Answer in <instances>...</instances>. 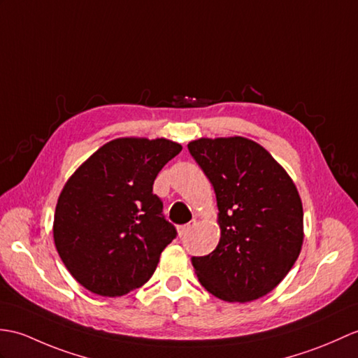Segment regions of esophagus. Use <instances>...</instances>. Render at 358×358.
I'll return each mask as SVG.
<instances>
[{"mask_svg":"<svg viewBox=\"0 0 358 358\" xmlns=\"http://www.w3.org/2000/svg\"><path fill=\"white\" fill-rule=\"evenodd\" d=\"M194 226H195V221L187 222V224H185V226H180V227H178V235H180V238H181V236H186V235L189 234V230L194 229Z\"/></svg>","mask_w":358,"mask_h":358,"instance_id":"34e87169","label":"esophagus"}]
</instances>
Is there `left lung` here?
<instances>
[{
  "label": "left lung",
  "mask_w": 358,
  "mask_h": 358,
  "mask_svg": "<svg viewBox=\"0 0 358 358\" xmlns=\"http://www.w3.org/2000/svg\"><path fill=\"white\" fill-rule=\"evenodd\" d=\"M217 195L221 238L192 265L207 292L226 302L256 301L292 270L303 243V209L293 180L271 154L244 137L187 145Z\"/></svg>",
  "instance_id": "1"
}]
</instances>
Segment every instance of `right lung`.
Segmentation results:
<instances>
[{"mask_svg":"<svg viewBox=\"0 0 358 358\" xmlns=\"http://www.w3.org/2000/svg\"><path fill=\"white\" fill-rule=\"evenodd\" d=\"M181 149L166 138H115L65 182L55 212V245L91 293L123 296L151 279L177 236L152 194L154 180Z\"/></svg>","mask_w":358,"mask_h":358,"instance_id":"1","label":"right lung"}]
</instances>
